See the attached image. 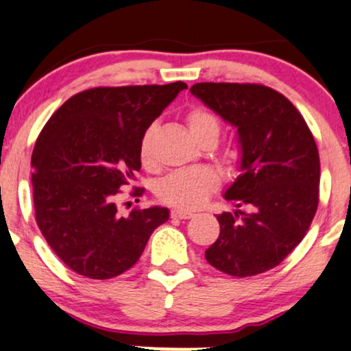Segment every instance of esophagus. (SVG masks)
Masks as SVG:
<instances>
[{
    "label": "esophagus",
    "instance_id": "esophagus-1",
    "mask_svg": "<svg viewBox=\"0 0 351 351\" xmlns=\"http://www.w3.org/2000/svg\"><path fill=\"white\" fill-rule=\"evenodd\" d=\"M194 214L189 210H183V208H175V210H171V219H178V220H186V219H191Z\"/></svg>",
    "mask_w": 351,
    "mask_h": 351
}]
</instances>
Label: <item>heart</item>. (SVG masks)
Wrapping results in <instances>:
<instances>
[{"label": "heart", "mask_w": 351, "mask_h": 351, "mask_svg": "<svg viewBox=\"0 0 351 351\" xmlns=\"http://www.w3.org/2000/svg\"><path fill=\"white\" fill-rule=\"evenodd\" d=\"M191 136L199 144L206 137L220 134V121L214 113L206 108H193L186 117ZM157 134V124L145 128L139 144V158L144 167L154 163V139ZM219 175L210 168H189L167 175L155 188V194L162 202L178 208H197L206 204L214 191L219 188Z\"/></svg>", "instance_id": "heart-1"}]
</instances>
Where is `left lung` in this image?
Returning <instances> with one entry per match:
<instances>
[{
	"label": "left lung",
	"instance_id": "obj_1",
	"mask_svg": "<svg viewBox=\"0 0 351 351\" xmlns=\"http://www.w3.org/2000/svg\"><path fill=\"white\" fill-rule=\"evenodd\" d=\"M191 94L237 128L239 175L227 201L250 210L217 215L220 234L206 251L233 277L274 269L300 245L316 214L321 163L308 124L290 100L259 84L199 82Z\"/></svg>",
	"mask_w": 351,
	"mask_h": 351
}]
</instances>
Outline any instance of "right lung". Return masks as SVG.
I'll list each match as a JSON object with an SVG mask.
<instances>
[{
    "label": "right lung",
    "instance_id": "add662e5",
    "mask_svg": "<svg viewBox=\"0 0 351 351\" xmlns=\"http://www.w3.org/2000/svg\"><path fill=\"white\" fill-rule=\"evenodd\" d=\"M184 88L181 81L88 88L66 100L40 132L32 154L35 219L76 274L105 280L126 272L170 217L160 206L123 217L117 196L141 170L145 128Z\"/></svg>",
    "mask_w": 351,
    "mask_h": 351
}]
</instances>
